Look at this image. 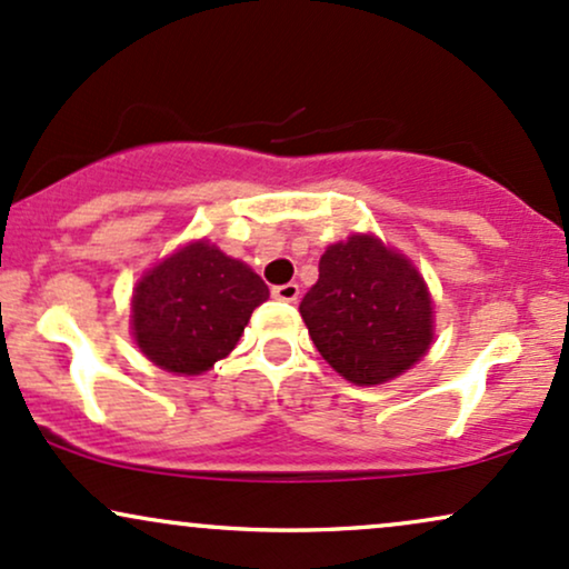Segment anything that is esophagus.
<instances>
[{
    "instance_id": "obj_1",
    "label": "esophagus",
    "mask_w": 569,
    "mask_h": 569,
    "mask_svg": "<svg viewBox=\"0 0 569 569\" xmlns=\"http://www.w3.org/2000/svg\"><path fill=\"white\" fill-rule=\"evenodd\" d=\"M272 297L280 299V302H297V299H299V286L297 283L272 286Z\"/></svg>"
}]
</instances>
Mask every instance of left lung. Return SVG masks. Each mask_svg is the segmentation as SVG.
Wrapping results in <instances>:
<instances>
[{"label":"left lung","instance_id":"1","mask_svg":"<svg viewBox=\"0 0 569 569\" xmlns=\"http://www.w3.org/2000/svg\"><path fill=\"white\" fill-rule=\"evenodd\" d=\"M302 321L331 369L352 385H382L415 367L433 342V302L403 253L375 234L329 246Z\"/></svg>","mask_w":569,"mask_h":569}]
</instances>
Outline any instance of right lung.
Instances as JSON below:
<instances>
[{
	"mask_svg": "<svg viewBox=\"0 0 569 569\" xmlns=\"http://www.w3.org/2000/svg\"><path fill=\"white\" fill-rule=\"evenodd\" d=\"M264 280L208 240L181 246L136 283L130 323L139 350L173 375H202L232 352L267 302Z\"/></svg>",
	"mask_w": 569,
	"mask_h": 569,
	"instance_id": "right-lung-1",
	"label": "right lung"
}]
</instances>
